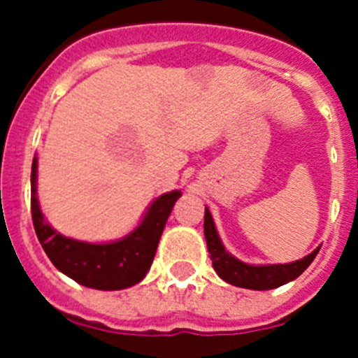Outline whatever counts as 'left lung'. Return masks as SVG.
<instances>
[{
    "label": "left lung",
    "instance_id": "obj_1",
    "mask_svg": "<svg viewBox=\"0 0 358 358\" xmlns=\"http://www.w3.org/2000/svg\"><path fill=\"white\" fill-rule=\"evenodd\" d=\"M204 236H206L211 264H213V268L217 271L218 276L222 278L226 283H231V285L251 290L278 289V287L296 280L299 274L305 273V268L314 262L319 249H321V245H319L317 249H314L305 258L290 262V264H245V262L238 260L231 252L226 251L208 206L204 210Z\"/></svg>",
    "mask_w": 358,
    "mask_h": 358
}]
</instances>
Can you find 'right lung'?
Listing matches in <instances>:
<instances>
[{"label":"right lung","mask_w":358,"mask_h":358,"mask_svg":"<svg viewBox=\"0 0 358 358\" xmlns=\"http://www.w3.org/2000/svg\"><path fill=\"white\" fill-rule=\"evenodd\" d=\"M31 220L37 238L52 264L77 283L96 290H122L147 276L181 189L159 195L150 202L141 222L113 242H82L57 233L44 218L37 199V157L31 163Z\"/></svg>","instance_id":"obj_1"}]
</instances>
